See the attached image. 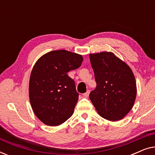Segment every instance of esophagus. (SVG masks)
Segmentation results:
<instances>
[{"mask_svg":"<svg viewBox=\"0 0 155 155\" xmlns=\"http://www.w3.org/2000/svg\"><path fill=\"white\" fill-rule=\"evenodd\" d=\"M89 94H90V90H87L85 93H84V94H83V96L84 97H88Z\"/></svg>","mask_w":155,"mask_h":155,"instance_id":"1","label":"esophagus"}]
</instances>
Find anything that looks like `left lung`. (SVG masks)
Masks as SVG:
<instances>
[{
    "mask_svg": "<svg viewBox=\"0 0 155 155\" xmlns=\"http://www.w3.org/2000/svg\"><path fill=\"white\" fill-rule=\"evenodd\" d=\"M97 87L90 99L99 116L117 121L126 116L134 105L136 82L130 68L112 52L90 54Z\"/></svg>",
    "mask_w": 155,
    "mask_h": 155,
    "instance_id": "8db88e82",
    "label": "left lung"
}]
</instances>
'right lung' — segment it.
Wrapping results in <instances>:
<instances>
[{"label":"right lung","instance_id":"obj_1","mask_svg":"<svg viewBox=\"0 0 155 155\" xmlns=\"http://www.w3.org/2000/svg\"><path fill=\"white\" fill-rule=\"evenodd\" d=\"M82 61V55L57 50L46 53L35 63L29 78V101L44 124L59 126L73 115L79 94L68 73L78 68Z\"/></svg>","mask_w":155,"mask_h":155}]
</instances>
